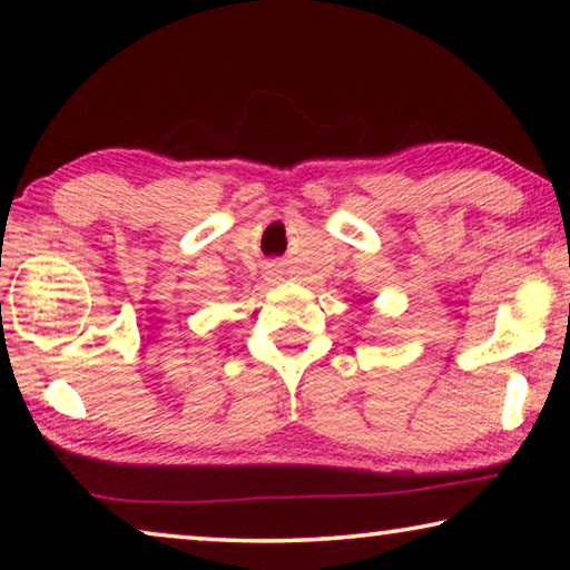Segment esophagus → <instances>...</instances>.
<instances>
[{"instance_id":"obj_1","label":"esophagus","mask_w":570,"mask_h":570,"mask_svg":"<svg viewBox=\"0 0 570 570\" xmlns=\"http://www.w3.org/2000/svg\"><path fill=\"white\" fill-rule=\"evenodd\" d=\"M272 276H278V268H272V272H268Z\"/></svg>"}]
</instances>
